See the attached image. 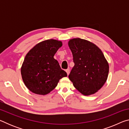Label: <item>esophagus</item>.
<instances>
[{"label":"esophagus","mask_w":129,"mask_h":129,"mask_svg":"<svg viewBox=\"0 0 129 129\" xmlns=\"http://www.w3.org/2000/svg\"><path fill=\"white\" fill-rule=\"evenodd\" d=\"M65 71H66V72H67V75H68L69 74V72H70V70H69V69H67L65 70Z\"/></svg>","instance_id":"obj_1"}]
</instances>
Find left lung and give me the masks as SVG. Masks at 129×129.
Returning a JSON list of instances; mask_svg holds the SVG:
<instances>
[{
    "label": "left lung",
    "instance_id": "left-lung-1",
    "mask_svg": "<svg viewBox=\"0 0 129 129\" xmlns=\"http://www.w3.org/2000/svg\"><path fill=\"white\" fill-rule=\"evenodd\" d=\"M75 66L69 75L74 86L85 95L94 94L106 81L109 64L99 47L80 38L68 42Z\"/></svg>",
    "mask_w": 129,
    "mask_h": 129
}]
</instances>
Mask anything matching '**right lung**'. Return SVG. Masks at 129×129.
Wrapping results in <instances>:
<instances>
[{"mask_svg": "<svg viewBox=\"0 0 129 129\" xmlns=\"http://www.w3.org/2000/svg\"><path fill=\"white\" fill-rule=\"evenodd\" d=\"M61 46V41L49 39L38 43L25 56L21 74L25 86L32 93L47 94L61 78L67 76L53 57Z\"/></svg>", "mask_w": 129, "mask_h": 129, "instance_id": "right-lung-1", "label": "right lung"}]
</instances>
